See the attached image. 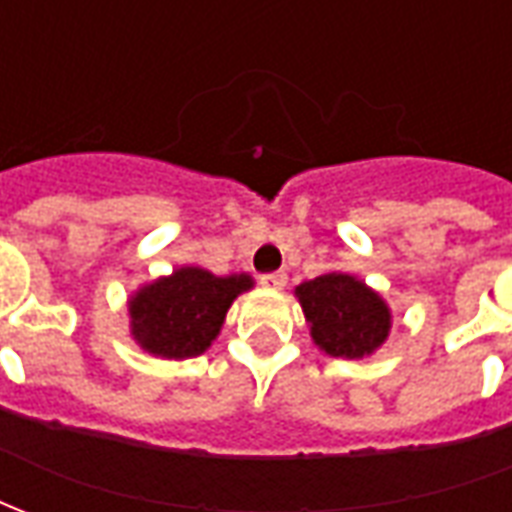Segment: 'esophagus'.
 <instances>
[{"label": "esophagus", "mask_w": 512, "mask_h": 512, "mask_svg": "<svg viewBox=\"0 0 512 512\" xmlns=\"http://www.w3.org/2000/svg\"><path fill=\"white\" fill-rule=\"evenodd\" d=\"M286 272H267V275H261L259 283L264 286V289H283L286 286Z\"/></svg>", "instance_id": "34e87169"}]
</instances>
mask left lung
Returning <instances> with one entry per match:
<instances>
[{
    "label": "left lung",
    "instance_id": "8db88e82",
    "mask_svg": "<svg viewBox=\"0 0 512 512\" xmlns=\"http://www.w3.org/2000/svg\"><path fill=\"white\" fill-rule=\"evenodd\" d=\"M305 319L319 349L333 357H363L390 333V311L382 297L343 272H327L297 286Z\"/></svg>",
    "mask_w": 512,
    "mask_h": 512
}]
</instances>
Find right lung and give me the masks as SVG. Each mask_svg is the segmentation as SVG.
<instances>
[{"mask_svg":"<svg viewBox=\"0 0 512 512\" xmlns=\"http://www.w3.org/2000/svg\"><path fill=\"white\" fill-rule=\"evenodd\" d=\"M251 286L248 275L218 278L201 267H182L130 300L133 338L169 360L196 357L215 341L234 297Z\"/></svg>","mask_w":512,"mask_h":512,"instance_id":"add662e5","label":"right lung"}]
</instances>
